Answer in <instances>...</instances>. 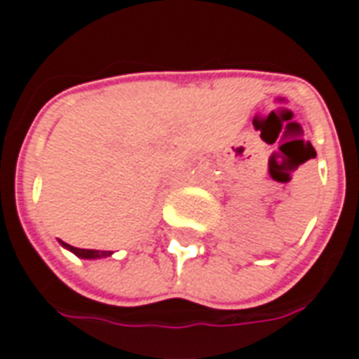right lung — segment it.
Segmentation results:
<instances>
[{
    "mask_svg": "<svg viewBox=\"0 0 359 359\" xmlns=\"http://www.w3.org/2000/svg\"><path fill=\"white\" fill-rule=\"evenodd\" d=\"M67 250H71L73 254H76L82 259H97V257H107L111 256L113 252H105V250H84V248H74L71 244H65V242H61Z\"/></svg>",
    "mask_w": 359,
    "mask_h": 359,
    "instance_id": "right-lung-1",
    "label": "right lung"
}]
</instances>
